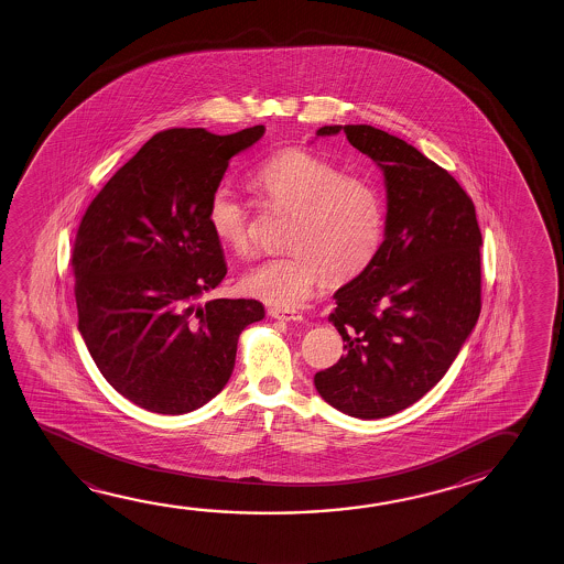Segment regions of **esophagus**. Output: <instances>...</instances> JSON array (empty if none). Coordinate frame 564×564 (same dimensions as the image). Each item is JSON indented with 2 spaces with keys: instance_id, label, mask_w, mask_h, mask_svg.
Here are the masks:
<instances>
[{
  "instance_id": "obj_1",
  "label": "esophagus",
  "mask_w": 564,
  "mask_h": 564,
  "mask_svg": "<svg viewBox=\"0 0 564 564\" xmlns=\"http://www.w3.org/2000/svg\"><path fill=\"white\" fill-rule=\"evenodd\" d=\"M268 314L272 315L274 319H282V322H294V324H302L304 315L300 312H286V310H270Z\"/></svg>"
}]
</instances>
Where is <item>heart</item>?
<instances>
[{
    "instance_id": "b5f03b06",
    "label": "heart",
    "mask_w": 564,
    "mask_h": 564,
    "mask_svg": "<svg viewBox=\"0 0 564 564\" xmlns=\"http://www.w3.org/2000/svg\"><path fill=\"white\" fill-rule=\"evenodd\" d=\"M250 183L270 209L292 215V250L252 264L240 280L247 294L292 310L306 304L325 276L345 282L371 264L384 235V203L375 185L304 150L270 155L250 172ZM207 223L235 254L252 250L249 205L227 183L210 193Z\"/></svg>"
}]
</instances>
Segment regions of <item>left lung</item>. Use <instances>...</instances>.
Listing matches in <instances>:
<instances>
[{"label": "left lung", "instance_id": "1", "mask_svg": "<svg viewBox=\"0 0 564 564\" xmlns=\"http://www.w3.org/2000/svg\"><path fill=\"white\" fill-rule=\"evenodd\" d=\"M341 130L381 167L387 220L371 264L334 294L345 357L314 382L337 411L372 421L421 401L476 327L481 232L468 193L414 145L367 124L317 135Z\"/></svg>", "mask_w": 564, "mask_h": 564}]
</instances>
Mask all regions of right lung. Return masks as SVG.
Segmentation results:
<instances>
[{"mask_svg":"<svg viewBox=\"0 0 564 564\" xmlns=\"http://www.w3.org/2000/svg\"><path fill=\"white\" fill-rule=\"evenodd\" d=\"M264 134L173 128L143 143L88 205L73 247L78 332L116 391L145 411L185 414L232 375L257 300H210L227 262L207 223L232 155Z\"/></svg>","mask_w":564,"mask_h":564,"instance_id":"right-lung-1","label":"right lung"}]
</instances>
